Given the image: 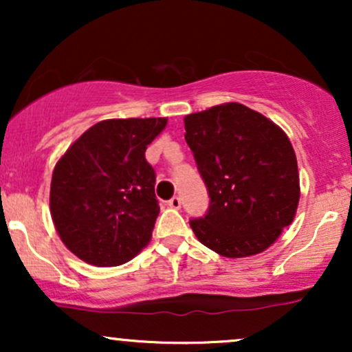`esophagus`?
Listing matches in <instances>:
<instances>
[{"label":"esophagus","mask_w":352,"mask_h":352,"mask_svg":"<svg viewBox=\"0 0 352 352\" xmlns=\"http://www.w3.org/2000/svg\"><path fill=\"white\" fill-rule=\"evenodd\" d=\"M167 204H168V207H170V208L179 210V208H180V205H182V200H180V197H172V199L168 200Z\"/></svg>","instance_id":"obj_1"}]
</instances>
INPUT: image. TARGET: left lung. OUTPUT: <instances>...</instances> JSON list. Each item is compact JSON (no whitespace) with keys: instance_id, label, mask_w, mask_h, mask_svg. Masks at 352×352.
I'll use <instances>...</instances> for the list:
<instances>
[{"instance_id":"8db88e82","label":"left lung","mask_w":352,"mask_h":352,"mask_svg":"<svg viewBox=\"0 0 352 352\" xmlns=\"http://www.w3.org/2000/svg\"><path fill=\"white\" fill-rule=\"evenodd\" d=\"M184 122L210 195L207 215L190 220L195 236L227 258L265 252L293 223L300 201V173L288 135L238 102L188 114Z\"/></svg>"}]
</instances>
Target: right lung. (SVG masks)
I'll use <instances>...</instances> for the list:
<instances>
[{
    "instance_id": "1",
    "label": "right lung",
    "mask_w": 352,
    "mask_h": 352,
    "mask_svg": "<svg viewBox=\"0 0 352 352\" xmlns=\"http://www.w3.org/2000/svg\"><path fill=\"white\" fill-rule=\"evenodd\" d=\"M165 125V117L100 120L56 164L52 221L66 248L86 263L124 265L151 241L160 208L145 151Z\"/></svg>"
}]
</instances>
